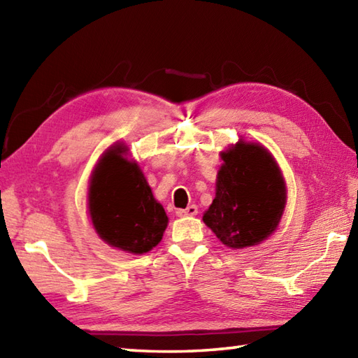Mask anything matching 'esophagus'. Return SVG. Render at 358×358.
I'll return each mask as SVG.
<instances>
[{
	"label": "esophagus",
	"instance_id": "1",
	"mask_svg": "<svg viewBox=\"0 0 358 358\" xmlns=\"http://www.w3.org/2000/svg\"><path fill=\"white\" fill-rule=\"evenodd\" d=\"M196 214H199V208H196L195 204H191V206H187L186 209H178L177 210L178 217H194Z\"/></svg>",
	"mask_w": 358,
	"mask_h": 358
}]
</instances>
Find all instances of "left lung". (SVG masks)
I'll return each mask as SVG.
<instances>
[{"label": "left lung", "mask_w": 358, "mask_h": 358, "mask_svg": "<svg viewBox=\"0 0 358 358\" xmlns=\"http://www.w3.org/2000/svg\"><path fill=\"white\" fill-rule=\"evenodd\" d=\"M215 199L203 222L232 249L255 246L277 229L286 204L283 175L271 152L238 141L222 152Z\"/></svg>", "instance_id": "obj_1"}]
</instances>
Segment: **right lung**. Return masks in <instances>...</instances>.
Masks as SVG:
<instances>
[{"instance_id":"right-lung-1","label":"right lung","mask_w":358,"mask_h":358,"mask_svg":"<svg viewBox=\"0 0 358 358\" xmlns=\"http://www.w3.org/2000/svg\"><path fill=\"white\" fill-rule=\"evenodd\" d=\"M126 146L104 152L89 185V215L103 241L131 254L155 248L167 227V215L135 162L124 158Z\"/></svg>"}]
</instances>
